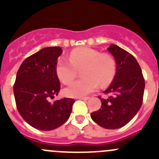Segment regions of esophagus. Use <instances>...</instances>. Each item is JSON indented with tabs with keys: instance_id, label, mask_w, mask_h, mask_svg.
Listing matches in <instances>:
<instances>
[{
	"instance_id": "esophagus-1",
	"label": "esophagus",
	"mask_w": 159,
	"mask_h": 159,
	"mask_svg": "<svg viewBox=\"0 0 159 159\" xmlns=\"http://www.w3.org/2000/svg\"><path fill=\"white\" fill-rule=\"evenodd\" d=\"M78 98L80 100H84V101H87V100L89 99L88 97H80V98Z\"/></svg>"
}]
</instances>
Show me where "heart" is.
Returning <instances> with one entry per match:
<instances>
[{
  "instance_id": "b5f03b06",
  "label": "heart",
  "mask_w": 159,
  "mask_h": 159,
  "mask_svg": "<svg viewBox=\"0 0 159 159\" xmlns=\"http://www.w3.org/2000/svg\"><path fill=\"white\" fill-rule=\"evenodd\" d=\"M81 69L83 78L65 89L66 96L80 98L95 91L99 86L108 87L116 76L117 67L116 60L109 54L82 47L72 50L69 60L59 58L55 68L58 79L65 84L72 82Z\"/></svg>"
}]
</instances>
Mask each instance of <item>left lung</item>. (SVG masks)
I'll use <instances>...</instances> for the list:
<instances>
[{
	"label": "left lung",
	"instance_id": "1",
	"mask_svg": "<svg viewBox=\"0 0 159 159\" xmlns=\"http://www.w3.org/2000/svg\"><path fill=\"white\" fill-rule=\"evenodd\" d=\"M116 61V74L112 83L104 93L111 94L104 99L99 96L101 107L90 114L101 127L115 129L128 123L143 103L145 81L138 62L131 54L111 44L108 48Z\"/></svg>",
	"mask_w": 159,
	"mask_h": 159
}]
</instances>
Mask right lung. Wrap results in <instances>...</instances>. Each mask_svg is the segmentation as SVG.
<instances>
[{"label":"right lung","mask_w":159,"mask_h":159,"mask_svg":"<svg viewBox=\"0 0 159 159\" xmlns=\"http://www.w3.org/2000/svg\"><path fill=\"white\" fill-rule=\"evenodd\" d=\"M59 47L45 48L25 58L19 67L13 87L16 108L22 119L33 128L51 130L69 118L75 100L62 98L50 102L60 90L56 74Z\"/></svg>","instance_id":"right-lung-1"}]
</instances>
